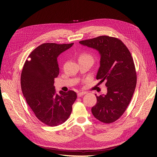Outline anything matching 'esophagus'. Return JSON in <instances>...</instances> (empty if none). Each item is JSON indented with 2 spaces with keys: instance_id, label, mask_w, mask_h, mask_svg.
<instances>
[{
  "instance_id": "esophagus-1",
  "label": "esophagus",
  "mask_w": 157,
  "mask_h": 157,
  "mask_svg": "<svg viewBox=\"0 0 157 157\" xmlns=\"http://www.w3.org/2000/svg\"><path fill=\"white\" fill-rule=\"evenodd\" d=\"M86 94V92H80V93H78V97L80 98V97L82 96L83 95H84Z\"/></svg>"
}]
</instances>
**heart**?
Returning <instances> with one entry per match:
<instances>
[{"instance_id":"obj_1","label":"heart","mask_w":157,"mask_h":157,"mask_svg":"<svg viewBox=\"0 0 157 157\" xmlns=\"http://www.w3.org/2000/svg\"><path fill=\"white\" fill-rule=\"evenodd\" d=\"M90 60L93 61V56L90 53L86 52L81 53L79 55V60Z\"/></svg>"}]
</instances>
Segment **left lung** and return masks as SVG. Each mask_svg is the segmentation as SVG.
I'll list each match as a JSON object with an SVG mask.
<instances>
[{
  "label": "left lung",
  "instance_id": "1",
  "mask_svg": "<svg viewBox=\"0 0 157 157\" xmlns=\"http://www.w3.org/2000/svg\"><path fill=\"white\" fill-rule=\"evenodd\" d=\"M94 48L101 55L96 79L105 81L106 95L96 96L97 103L91 109L99 121L110 124L119 119L130 102L137 84L135 64L130 51L116 37L99 36L79 41Z\"/></svg>",
  "mask_w": 157,
  "mask_h": 157
}]
</instances>
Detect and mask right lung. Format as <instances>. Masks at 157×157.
I'll return each mask as SVG.
<instances>
[{"label":"right lung","mask_w":157,"mask_h":157,"mask_svg":"<svg viewBox=\"0 0 157 157\" xmlns=\"http://www.w3.org/2000/svg\"><path fill=\"white\" fill-rule=\"evenodd\" d=\"M74 43H46L28 56L21 73V91L36 117L50 127L64 123L70 117L77 98L74 91L56 93L54 81L59 75L58 55Z\"/></svg>","instance_id":"right-lung-1"}]
</instances>
